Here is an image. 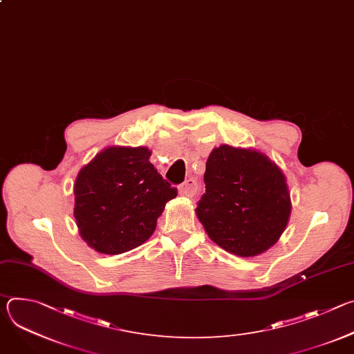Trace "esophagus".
<instances>
[{
	"mask_svg": "<svg viewBox=\"0 0 354 354\" xmlns=\"http://www.w3.org/2000/svg\"><path fill=\"white\" fill-rule=\"evenodd\" d=\"M179 193L186 197H193L197 193V182L193 178L186 179L180 186H179Z\"/></svg>",
	"mask_w": 354,
	"mask_h": 354,
	"instance_id": "esophagus-1",
	"label": "esophagus"
}]
</instances>
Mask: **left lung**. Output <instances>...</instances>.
<instances>
[{
  "mask_svg": "<svg viewBox=\"0 0 354 354\" xmlns=\"http://www.w3.org/2000/svg\"><path fill=\"white\" fill-rule=\"evenodd\" d=\"M196 214L230 254L250 258L273 246L287 227L291 201L281 169L257 149L220 145L205 172Z\"/></svg>",
  "mask_w": 354,
  "mask_h": 354,
  "instance_id": "left-lung-1",
  "label": "left lung"
}]
</instances>
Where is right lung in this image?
<instances>
[{
	"mask_svg": "<svg viewBox=\"0 0 354 354\" xmlns=\"http://www.w3.org/2000/svg\"><path fill=\"white\" fill-rule=\"evenodd\" d=\"M147 147H108L86 164L74 185V217L96 252L119 255L153 235L167 201L178 196Z\"/></svg>",
	"mask_w": 354,
	"mask_h": 354,
	"instance_id": "obj_1",
	"label": "right lung"
}]
</instances>
